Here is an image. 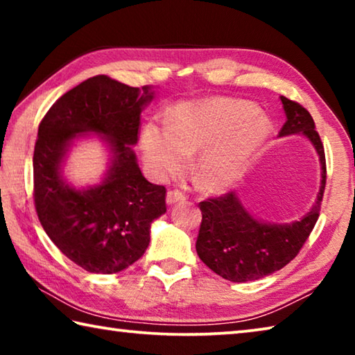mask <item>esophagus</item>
I'll return each mask as SVG.
<instances>
[{
  "instance_id": "1",
  "label": "esophagus",
  "mask_w": 355,
  "mask_h": 355,
  "mask_svg": "<svg viewBox=\"0 0 355 355\" xmlns=\"http://www.w3.org/2000/svg\"><path fill=\"white\" fill-rule=\"evenodd\" d=\"M184 200H186V197H184L183 192H180V191H169V192H167V196H166L167 205H173V203H182Z\"/></svg>"
}]
</instances>
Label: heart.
I'll list each match as a JSON object with an SVG mask.
<instances>
[{"label":"heart","instance_id":"b5f03b06","mask_svg":"<svg viewBox=\"0 0 355 355\" xmlns=\"http://www.w3.org/2000/svg\"><path fill=\"white\" fill-rule=\"evenodd\" d=\"M272 123L250 101L213 97L177 105L169 123L142 130L144 161L158 180L184 169L196 153L194 177L202 189L224 191L241 178L271 137Z\"/></svg>","mask_w":355,"mask_h":355}]
</instances>
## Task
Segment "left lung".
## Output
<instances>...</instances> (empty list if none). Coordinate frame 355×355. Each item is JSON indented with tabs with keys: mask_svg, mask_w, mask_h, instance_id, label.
I'll list each match as a JSON object with an SVG mask.
<instances>
[{
	"mask_svg": "<svg viewBox=\"0 0 355 355\" xmlns=\"http://www.w3.org/2000/svg\"><path fill=\"white\" fill-rule=\"evenodd\" d=\"M286 122L279 136L304 135L321 163V186L310 211L290 224H271L254 218L236 192L200 202L202 224L196 250L200 260L230 282H250L279 271L299 254L320 218L326 188V156L315 122L305 107L282 95Z\"/></svg>",
	"mask_w": 355,
	"mask_h": 355,
	"instance_id": "obj_1",
	"label": "left lung"
}]
</instances>
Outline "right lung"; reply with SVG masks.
Here are the masks:
<instances>
[{
    "instance_id": "right-lung-1",
    "label": "right lung",
    "mask_w": 355,
    "mask_h": 355,
    "mask_svg": "<svg viewBox=\"0 0 355 355\" xmlns=\"http://www.w3.org/2000/svg\"><path fill=\"white\" fill-rule=\"evenodd\" d=\"M152 100L150 86L130 87L97 75L64 94L39 125L35 211L56 248L89 272H120L139 260L150 225L166 213V188L147 182L131 147ZM89 134L110 148V164L101 184L78 190L64 182L62 166L73 142Z\"/></svg>"
}]
</instances>
